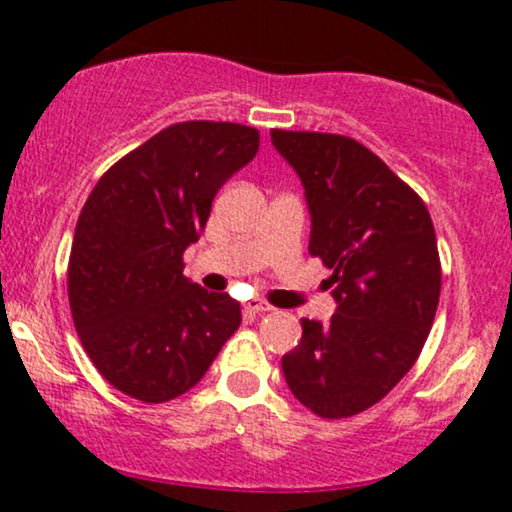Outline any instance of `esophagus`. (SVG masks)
Segmentation results:
<instances>
[{
	"label": "esophagus",
	"instance_id": "obj_1",
	"mask_svg": "<svg viewBox=\"0 0 512 512\" xmlns=\"http://www.w3.org/2000/svg\"><path fill=\"white\" fill-rule=\"evenodd\" d=\"M245 310H248V313H269V310H272V305L260 301V298H252V301L245 303Z\"/></svg>",
	"mask_w": 512,
	"mask_h": 512
}]
</instances>
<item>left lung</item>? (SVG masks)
<instances>
[{
  "mask_svg": "<svg viewBox=\"0 0 512 512\" xmlns=\"http://www.w3.org/2000/svg\"><path fill=\"white\" fill-rule=\"evenodd\" d=\"M269 134L303 182L308 250L332 269L337 298L327 325L303 317L281 368L303 407L346 419L380 402L424 349L440 298L436 231L424 199L356 139Z\"/></svg>",
  "mask_w": 512,
  "mask_h": 512,
  "instance_id": "8db88e82",
  "label": "left lung"
}]
</instances>
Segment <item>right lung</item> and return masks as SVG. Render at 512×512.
<instances>
[{
	"label": "right lung",
	"instance_id": "obj_1",
	"mask_svg": "<svg viewBox=\"0 0 512 512\" xmlns=\"http://www.w3.org/2000/svg\"><path fill=\"white\" fill-rule=\"evenodd\" d=\"M257 149L255 127L178 122L122 156L88 195L69 255V308L115 390L146 404L185 395L240 327V303L192 284L182 252Z\"/></svg>",
	"mask_w": 512,
	"mask_h": 512
}]
</instances>
